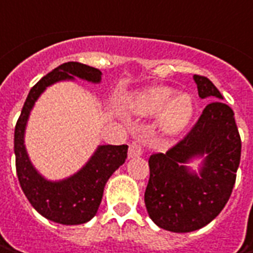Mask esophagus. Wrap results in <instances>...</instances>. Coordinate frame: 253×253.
<instances>
[{"instance_id": "34e87169", "label": "esophagus", "mask_w": 253, "mask_h": 253, "mask_svg": "<svg viewBox=\"0 0 253 253\" xmlns=\"http://www.w3.org/2000/svg\"><path fill=\"white\" fill-rule=\"evenodd\" d=\"M143 153V148H142L141 143H138V142H132L131 145H129V151H128V155H129V158H135V156H139Z\"/></svg>"}]
</instances>
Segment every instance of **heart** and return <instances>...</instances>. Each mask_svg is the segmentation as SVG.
<instances>
[{
    "label": "heart",
    "mask_w": 253,
    "mask_h": 253,
    "mask_svg": "<svg viewBox=\"0 0 253 253\" xmlns=\"http://www.w3.org/2000/svg\"><path fill=\"white\" fill-rule=\"evenodd\" d=\"M173 95L168 87H153L139 92L132 100V110L141 115H153L162 110V128L168 133H179L191 121L194 102L187 94Z\"/></svg>",
    "instance_id": "1"
}]
</instances>
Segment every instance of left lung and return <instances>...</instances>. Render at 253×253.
Returning <instances> with one entry per match:
<instances>
[{
  "mask_svg": "<svg viewBox=\"0 0 253 253\" xmlns=\"http://www.w3.org/2000/svg\"><path fill=\"white\" fill-rule=\"evenodd\" d=\"M199 95L212 101L197 122L166 153L149 158L145 206L152 221L171 232L203 228L221 212L232 193L241 161V136L232 108L207 77L194 74ZM206 156L200 176L184 163Z\"/></svg>",
  "mask_w": 253,
  "mask_h": 253,
  "instance_id": "8db88e82",
  "label": "left lung"
}]
</instances>
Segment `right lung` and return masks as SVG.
Returning <instances> with one entry per match:
<instances>
[{"instance_id": "right-lung-1", "label": "right lung", "mask_w": 253, "mask_h": 253, "mask_svg": "<svg viewBox=\"0 0 253 253\" xmlns=\"http://www.w3.org/2000/svg\"><path fill=\"white\" fill-rule=\"evenodd\" d=\"M73 76L92 83L101 80L98 69L79 62H67L56 67L31 88L15 125L14 135L16 176L26 199L44 218L66 225L84 224L97 214L105 183L128 155V145H102L79 173L57 183L44 180L34 169L24 145L29 112L47 85L60 80H72Z\"/></svg>"}]
</instances>
